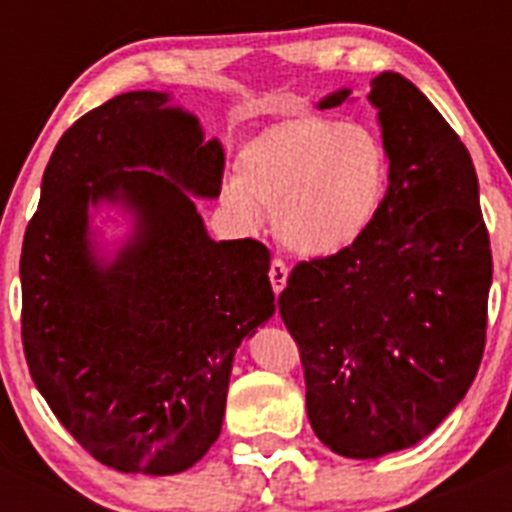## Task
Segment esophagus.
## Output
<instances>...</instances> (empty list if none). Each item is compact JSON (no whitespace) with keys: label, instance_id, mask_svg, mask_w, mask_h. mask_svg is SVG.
I'll list each match as a JSON object with an SVG mask.
<instances>
[{"label":"esophagus","instance_id":"obj_1","mask_svg":"<svg viewBox=\"0 0 512 512\" xmlns=\"http://www.w3.org/2000/svg\"><path fill=\"white\" fill-rule=\"evenodd\" d=\"M287 274H289V269H287V264H284L282 259H274L269 264V279H271V289H274V292H282L284 287H287Z\"/></svg>","mask_w":512,"mask_h":512}]
</instances>
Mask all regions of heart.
<instances>
[{"label":"heart","instance_id":"1","mask_svg":"<svg viewBox=\"0 0 512 512\" xmlns=\"http://www.w3.org/2000/svg\"><path fill=\"white\" fill-rule=\"evenodd\" d=\"M387 189L390 153L377 130L302 115L271 125L243 148L228 200L246 223L269 207L289 251L333 256L369 233Z\"/></svg>","mask_w":512,"mask_h":512}]
</instances>
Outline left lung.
<instances>
[{
  "label": "left lung",
  "instance_id": "8db88e82",
  "mask_svg": "<svg viewBox=\"0 0 512 512\" xmlns=\"http://www.w3.org/2000/svg\"><path fill=\"white\" fill-rule=\"evenodd\" d=\"M369 99L390 153L382 212L346 251L300 261L279 295L312 431L348 459L410 449L459 405L485 354L492 282L477 171L459 135L405 76L379 74Z\"/></svg>",
  "mask_w": 512,
  "mask_h": 512
}]
</instances>
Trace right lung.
I'll use <instances>...</instances> for the list:
<instances>
[{
	"label": "right lung",
	"mask_w": 512,
	"mask_h": 512,
	"mask_svg": "<svg viewBox=\"0 0 512 512\" xmlns=\"http://www.w3.org/2000/svg\"><path fill=\"white\" fill-rule=\"evenodd\" d=\"M166 102L120 94L61 135L20 256L30 377L94 459L128 474L184 472L207 454L235 348L274 315L269 248L215 243L189 197L220 194L223 146ZM102 199L139 215L110 267L86 235Z\"/></svg>",
	"instance_id": "obj_1"
}]
</instances>
